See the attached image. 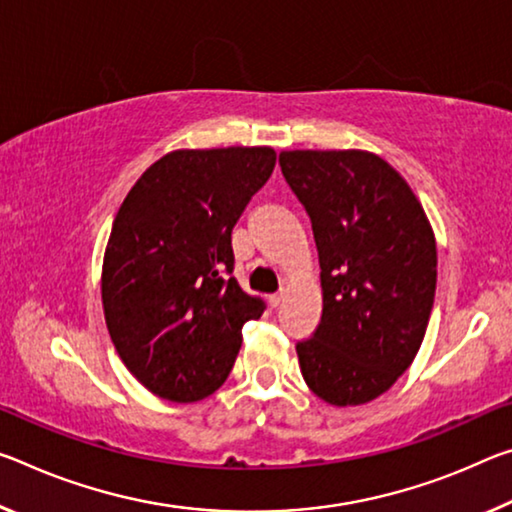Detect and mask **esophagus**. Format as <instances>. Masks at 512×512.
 Wrapping results in <instances>:
<instances>
[{
	"label": "esophagus",
	"mask_w": 512,
	"mask_h": 512,
	"mask_svg": "<svg viewBox=\"0 0 512 512\" xmlns=\"http://www.w3.org/2000/svg\"><path fill=\"white\" fill-rule=\"evenodd\" d=\"M282 300H285V289H280L278 294H271V296H269V303H271L273 307H278V305L282 303Z\"/></svg>",
	"instance_id": "34e87169"
}]
</instances>
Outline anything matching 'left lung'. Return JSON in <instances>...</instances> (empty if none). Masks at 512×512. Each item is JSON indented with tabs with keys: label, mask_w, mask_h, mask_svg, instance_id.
<instances>
[{
	"label": "left lung",
	"mask_w": 512,
	"mask_h": 512,
	"mask_svg": "<svg viewBox=\"0 0 512 512\" xmlns=\"http://www.w3.org/2000/svg\"><path fill=\"white\" fill-rule=\"evenodd\" d=\"M280 168L312 218L323 312L296 346L307 387L330 405L385 394L424 342L437 243L415 191L369 150H282Z\"/></svg>",
	"instance_id": "obj_1"
}]
</instances>
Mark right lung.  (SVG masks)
I'll return each mask as SVG.
<instances>
[{
    "instance_id": "add662e5",
    "label": "right lung",
    "mask_w": 512,
    "mask_h": 512,
    "mask_svg": "<svg viewBox=\"0 0 512 512\" xmlns=\"http://www.w3.org/2000/svg\"><path fill=\"white\" fill-rule=\"evenodd\" d=\"M275 168L269 145L173 150L136 180L102 262L104 321L129 373L196 403L230 376L264 303L232 278V227Z\"/></svg>"
}]
</instances>
